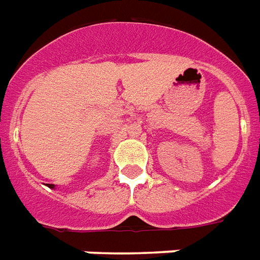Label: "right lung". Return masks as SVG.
I'll use <instances>...</instances> for the list:
<instances>
[{
	"label": "right lung",
	"mask_w": 260,
	"mask_h": 260,
	"mask_svg": "<svg viewBox=\"0 0 260 260\" xmlns=\"http://www.w3.org/2000/svg\"><path fill=\"white\" fill-rule=\"evenodd\" d=\"M49 187H50V188H53V187H54V185H53V184H50V185H49Z\"/></svg>",
	"instance_id": "right-lung-1"
}]
</instances>
